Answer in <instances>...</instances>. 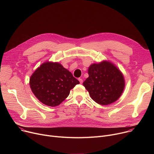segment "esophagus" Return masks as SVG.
I'll return each mask as SVG.
<instances>
[{
	"mask_svg": "<svg viewBox=\"0 0 154 154\" xmlns=\"http://www.w3.org/2000/svg\"><path fill=\"white\" fill-rule=\"evenodd\" d=\"M79 82H80V83L81 84H82V83H83V80H82V79L79 78Z\"/></svg>",
	"mask_w": 154,
	"mask_h": 154,
	"instance_id": "obj_1",
	"label": "esophagus"
}]
</instances>
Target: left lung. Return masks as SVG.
I'll return each mask as SVG.
<instances>
[{
    "mask_svg": "<svg viewBox=\"0 0 154 154\" xmlns=\"http://www.w3.org/2000/svg\"><path fill=\"white\" fill-rule=\"evenodd\" d=\"M88 74L83 84L94 101L106 105L119 98L124 88V79L115 65L105 61L93 64L88 69Z\"/></svg>",
    "mask_w": 154,
    "mask_h": 154,
    "instance_id": "left-lung-1",
    "label": "left lung"
}]
</instances>
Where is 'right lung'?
I'll use <instances>...</instances> for the list:
<instances>
[{
	"mask_svg": "<svg viewBox=\"0 0 154 154\" xmlns=\"http://www.w3.org/2000/svg\"><path fill=\"white\" fill-rule=\"evenodd\" d=\"M79 81L58 63L46 62L40 66L30 79L31 90L42 103L60 105Z\"/></svg>",
	"mask_w": 154,
	"mask_h": 154,
	"instance_id": "right-lung-1",
	"label": "right lung"
}]
</instances>
